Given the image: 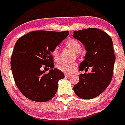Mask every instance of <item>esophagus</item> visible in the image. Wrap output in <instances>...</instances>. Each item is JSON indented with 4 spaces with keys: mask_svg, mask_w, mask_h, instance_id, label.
I'll use <instances>...</instances> for the list:
<instances>
[{
    "mask_svg": "<svg viewBox=\"0 0 125 125\" xmlns=\"http://www.w3.org/2000/svg\"><path fill=\"white\" fill-rule=\"evenodd\" d=\"M71 75H71V74H66L65 75V77H70Z\"/></svg>",
    "mask_w": 125,
    "mask_h": 125,
    "instance_id": "1",
    "label": "esophagus"
}]
</instances>
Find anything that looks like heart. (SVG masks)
<instances>
[{"instance_id":"1","label":"heart","mask_w":125,"mask_h":125,"mask_svg":"<svg viewBox=\"0 0 125 125\" xmlns=\"http://www.w3.org/2000/svg\"><path fill=\"white\" fill-rule=\"evenodd\" d=\"M65 46L68 48L70 49L75 53H76L77 56L79 55V52L81 51L82 46L79 41L74 39L68 40L65 42ZM51 55L53 59L55 61H59L60 59L59 51L58 48H54L51 52ZM58 69L62 72L70 73H73L76 70L77 68V64L75 62L73 63H61L57 66Z\"/></svg>"}]
</instances>
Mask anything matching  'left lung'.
I'll return each instance as SVG.
<instances>
[{
  "label": "left lung",
  "mask_w": 125,
  "mask_h": 125,
  "mask_svg": "<svg viewBox=\"0 0 125 125\" xmlns=\"http://www.w3.org/2000/svg\"><path fill=\"white\" fill-rule=\"evenodd\" d=\"M73 37L81 42L86 50L79 70L86 72L92 68L90 73L80 75L73 90L82 99L95 98L105 90L112 79L115 60L113 42L109 35L97 28L75 31Z\"/></svg>",
  "instance_id": "8db88e82"
}]
</instances>
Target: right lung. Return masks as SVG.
<instances>
[{"mask_svg": "<svg viewBox=\"0 0 125 125\" xmlns=\"http://www.w3.org/2000/svg\"><path fill=\"white\" fill-rule=\"evenodd\" d=\"M68 35V31H33L20 37L11 57L14 81L20 92L29 99L46 102L52 99L62 72L54 68L51 52ZM51 70L47 74L41 70Z\"/></svg>", "mask_w": 125, "mask_h": 125, "instance_id": "add662e5", "label": "right lung"}]
</instances>
